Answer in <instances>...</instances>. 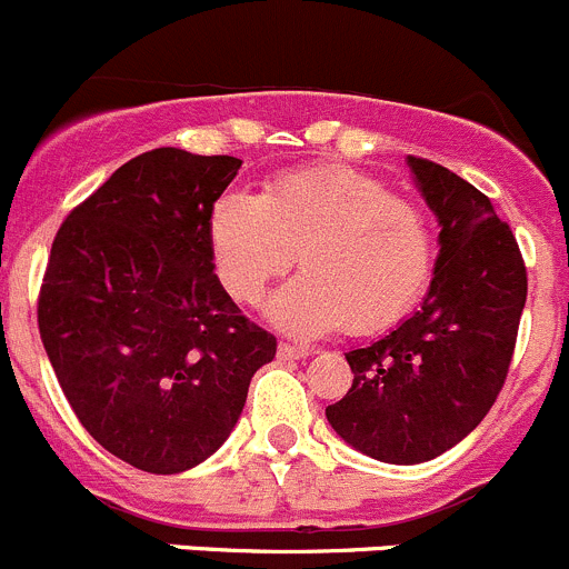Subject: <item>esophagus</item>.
Listing matches in <instances>:
<instances>
[{"label": "esophagus", "instance_id": "esophagus-1", "mask_svg": "<svg viewBox=\"0 0 569 569\" xmlns=\"http://www.w3.org/2000/svg\"><path fill=\"white\" fill-rule=\"evenodd\" d=\"M277 353H279V359H284V362H292V359H303V357H309L307 348L292 346V342H279Z\"/></svg>", "mask_w": 569, "mask_h": 569}]
</instances>
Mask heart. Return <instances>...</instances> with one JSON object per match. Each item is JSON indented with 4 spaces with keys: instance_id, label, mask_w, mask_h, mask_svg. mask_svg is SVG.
I'll return each instance as SVG.
<instances>
[{
    "instance_id": "b5f03b06",
    "label": "heart",
    "mask_w": 569,
    "mask_h": 569,
    "mask_svg": "<svg viewBox=\"0 0 569 569\" xmlns=\"http://www.w3.org/2000/svg\"><path fill=\"white\" fill-rule=\"evenodd\" d=\"M207 229L218 282L238 303L260 301L298 254L303 277L271 298L268 315L301 337L390 329L423 296L435 266L426 212L346 166L287 173L260 196L223 193Z\"/></svg>"
}]
</instances>
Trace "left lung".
<instances>
[{
	"mask_svg": "<svg viewBox=\"0 0 569 569\" xmlns=\"http://www.w3.org/2000/svg\"><path fill=\"white\" fill-rule=\"evenodd\" d=\"M440 221L423 307L396 331L348 351L353 385L326 407L331 429L387 465H420L462 442L492 409L517 342L528 277L492 201L448 168L407 157Z\"/></svg>",
	"mask_w": 569,
	"mask_h": 569,
	"instance_id": "obj_1",
	"label": "left lung"
}]
</instances>
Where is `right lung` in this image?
Wrapping results in <instances>:
<instances>
[{
    "label": "right lung",
    "mask_w": 569,
    "mask_h": 569,
    "mask_svg": "<svg viewBox=\"0 0 569 569\" xmlns=\"http://www.w3.org/2000/svg\"><path fill=\"white\" fill-rule=\"evenodd\" d=\"M240 162L171 146L132 157L52 243L38 296L49 362L88 435L146 473L212 457L277 357L212 273L210 210Z\"/></svg>",
    "instance_id": "obj_1"
}]
</instances>
